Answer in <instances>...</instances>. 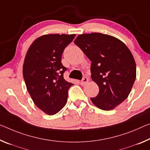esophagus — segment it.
Segmentation results:
<instances>
[{
    "instance_id": "esophagus-1",
    "label": "esophagus",
    "mask_w": 150,
    "mask_h": 150,
    "mask_svg": "<svg viewBox=\"0 0 150 150\" xmlns=\"http://www.w3.org/2000/svg\"><path fill=\"white\" fill-rule=\"evenodd\" d=\"M87 82H88V79H87V77H83L82 80L81 81L80 84L81 85H84L86 84Z\"/></svg>"
}]
</instances>
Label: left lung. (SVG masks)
I'll return each instance as SVG.
<instances>
[{
  "mask_svg": "<svg viewBox=\"0 0 150 150\" xmlns=\"http://www.w3.org/2000/svg\"><path fill=\"white\" fill-rule=\"evenodd\" d=\"M74 43L91 61V79L99 86L92 103L111 110L127 99L136 77V65L127 47L117 38L93 33L80 35Z\"/></svg>",
  "mask_w": 150,
  "mask_h": 150,
  "instance_id": "left-lung-1",
  "label": "left lung"
}]
</instances>
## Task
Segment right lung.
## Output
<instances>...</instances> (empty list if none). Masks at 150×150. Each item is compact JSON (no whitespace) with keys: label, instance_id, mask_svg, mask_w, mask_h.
I'll list each match as a JSON object with an SVG mask.
<instances>
[{"label":"right lung","instance_id":"obj_1","mask_svg":"<svg viewBox=\"0 0 150 150\" xmlns=\"http://www.w3.org/2000/svg\"><path fill=\"white\" fill-rule=\"evenodd\" d=\"M75 35H46L33 42L23 64V77L35 105L45 113L54 115L67 101L73 85L64 79L67 68L61 63L64 49Z\"/></svg>","mask_w":150,"mask_h":150}]
</instances>
